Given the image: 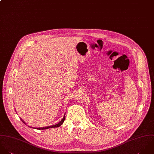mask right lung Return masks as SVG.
<instances>
[{
    "label": "right lung",
    "mask_w": 154,
    "mask_h": 154,
    "mask_svg": "<svg viewBox=\"0 0 154 154\" xmlns=\"http://www.w3.org/2000/svg\"><path fill=\"white\" fill-rule=\"evenodd\" d=\"M65 117L64 116V117H63V119H62L60 123L57 124H55V125H51V126H48V127H39V128H34H34H37V129H38V130H45V129H47V128H55V127H60V126L63 123V122H64V120H65ZM21 120H22V122H23V123H24V124H26V123H25L21 119Z\"/></svg>",
    "instance_id": "1"
}]
</instances>
